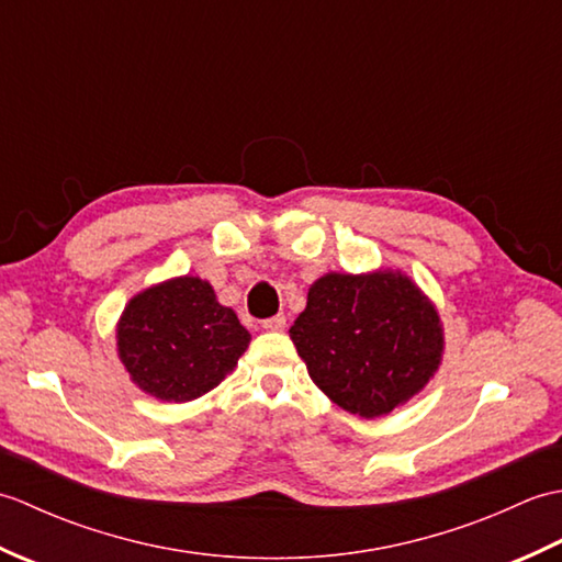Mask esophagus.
Segmentation results:
<instances>
[{
  "label": "esophagus",
  "instance_id": "obj_1",
  "mask_svg": "<svg viewBox=\"0 0 562 562\" xmlns=\"http://www.w3.org/2000/svg\"><path fill=\"white\" fill-rule=\"evenodd\" d=\"M284 326H288V318H284L282 314L262 321V328H266V330H284Z\"/></svg>",
  "mask_w": 562,
  "mask_h": 562
}]
</instances>
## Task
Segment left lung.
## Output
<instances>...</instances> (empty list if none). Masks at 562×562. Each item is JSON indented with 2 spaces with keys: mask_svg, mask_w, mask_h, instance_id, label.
<instances>
[{
  "mask_svg": "<svg viewBox=\"0 0 562 562\" xmlns=\"http://www.w3.org/2000/svg\"><path fill=\"white\" fill-rule=\"evenodd\" d=\"M290 336L314 384L364 420L417 396L445 357L435 302L391 268L321 274Z\"/></svg>",
  "mask_w": 562,
  "mask_h": 562,
  "instance_id": "1",
  "label": "left lung"
}]
</instances>
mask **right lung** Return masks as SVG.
I'll return each instance as SVG.
<instances>
[{
    "label": "right lung",
    "instance_id": "add662e5",
    "mask_svg": "<svg viewBox=\"0 0 562 562\" xmlns=\"http://www.w3.org/2000/svg\"><path fill=\"white\" fill-rule=\"evenodd\" d=\"M250 342L212 284L178 274L137 292L115 324L117 360L130 381L164 403H188L220 386Z\"/></svg>",
    "mask_w": 562,
    "mask_h": 562
}]
</instances>
